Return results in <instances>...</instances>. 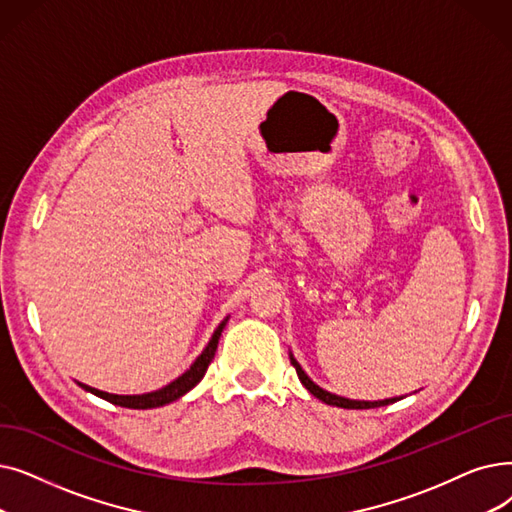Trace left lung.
Segmentation results:
<instances>
[{"instance_id":"1","label":"left lung","mask_w":512,"mask_h":512,"mask_svg":"<svg viewBox=\"0 0 512 512\" xmlns=\"http://www.w3.org/2000/svg\"><path fill=\"white\" fill-rule=\"evenodd\" d=\"M291 364L295 366L297 376H299V381L303 383V387H305L311 395L318 397L320 402H324V404H328V406L347 408V410H368V408L389 406V404H393V402H397V399H399V397H389V399H379V402H364V399H347V397H341V395H335V393H328V391H324L322 387H318L314 381L309 379V376L305 374V370L301 368V364L293 358V353H291Z\"/></svg>"}]
</instances>
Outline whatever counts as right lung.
<instances>
[{"label":"right lung","instance_id":"right-lung-1","mask_svg":"<svg viewBox=\"0 0 512 512\" xmlns=\"http://www.w3.org/2000/svg\"><path fill=\"white\" fill-rule=\"evenodd\" d=\"M228 318L221 322L215 332L211 341L207 343V347L203 349V353L198 355V358L194 360V364L182 374L177 376L175 381H171L169 385H165L163 389H157V391H150V393H142V395H115V393H106V391H100V389H94L90 385H83V383H77L79 387H83L85 391H90L102 399H106V402L115 404V406H121V408H133V410H148V408H159V406H165V404H171L175 402V399H180L182 395H186L190 389H194L198 383L203 381V376L213 360V355L217 351V343H219V337H221V330H224Z\"/></svg>","mask_w":512,"mask_h":512}]
</instances>
